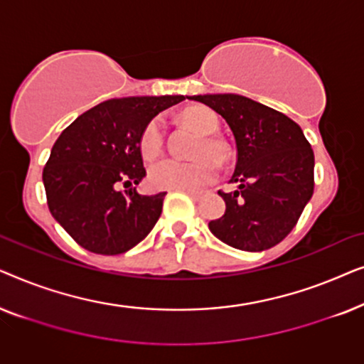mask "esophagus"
<instances>
[{"mask_svg": "<svg viewBox=\"0 0 364 364\" xmlns=\"http://www.w3.org/2000/svg\"><path fill=\"white\" fill-rule=\"evenodd\" d=\"M182 192H186L187 196H191L192 198H196V200H198V198L202 197V192H198V191H191V188H183Z\"/></svg>", "mask_w": 364, "mask_h": 364, "instance_id": "1", "label": "esophagus"}]
</instances>
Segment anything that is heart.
Here are the masks:
<instances>
[{
  "label": "heart",
  "instance_id": "1",
  "mask_svg": "<svg viewBox=\"0 0 364 364\" xmlns=\"http://www.w3.org/2000/svg\"><path fill=\"white\" fill-rule=\"evenodd\" d=\"M181 121L192 131L200 134L192 149L191 161L162 159L151 166L147 182L154 191H183L202 188L217 178V164L228 162L230 149L220 139L213 136L218 131V117L210 109L196 106L181 114ZM164 146V129L159 119H152L144 127L139 139V147L144 159L157 157Z\"/></svg>",
  "mask_w": 364,
  "mask_h": 364
}]
</instances>
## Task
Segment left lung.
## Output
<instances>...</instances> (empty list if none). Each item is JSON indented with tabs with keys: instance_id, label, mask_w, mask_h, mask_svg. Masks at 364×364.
I'll return each instance as SVG.
<instances>
[{
	"instance_id": "obj_1",
	"label": "left lung",
	"mask_w": 364,
	"mask_h": 364,
	"mask_svg": "<svg viewBox=\"0 0 364 364\" xmlns=\"http://www.w3.org/2000/svg\"><path fill=\"white\" fill-rule=\"evenodd\" d=\"M225 119L237 144L230 182L235 192H218L225 213L208 222L218 240L238 250L275 247L296 225L313 196L315 156L301 127L285 114L238 94L191 96Z\"/></svg>"
}]
</instances>
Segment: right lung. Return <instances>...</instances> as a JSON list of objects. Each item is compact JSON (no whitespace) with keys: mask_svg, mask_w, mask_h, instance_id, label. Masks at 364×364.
I'll return each instance as SVG.
<instances>
[{"mask_svg":"<svg viewBox=\"0 0 364 364\" xmlns=\"http://www.w3.org/2000/svg\"><path fill=\"white\" fill-rule=\"evenodd\" d=\"M183 96L109 99L81 114L58 137L43 171L48 207L79 245L119 255L149 235L167 192L141 196L146 177L139 139L144 127ZM119 183L129 186L119 191Z\"/></svg>","mask_w":364,"mask_h":364,"instance_id":"obj_1","label":"right lung"}]
</instances>
